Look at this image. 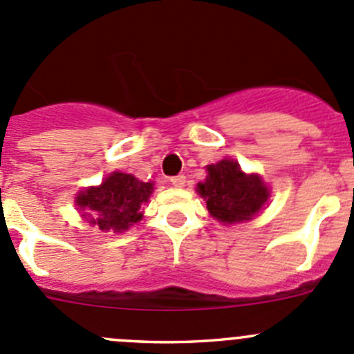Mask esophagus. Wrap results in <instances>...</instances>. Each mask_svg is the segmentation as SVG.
<instances>
[{
    "mask_svg": "<svg viewBox=\"0 0 354 354\" xmlns=\"http://www.w3.org/2000/svg\"><path fill=\"white\" fill-rule=\"evenodd\" d=\"M185 181H187V178H185L183 174H178V176L171 178V185H173V187H176V188H183Z\"/></svg>",
    "mask_w": 354,
    "mask_h": 354,
    "instance_id": "obj_1",
    "label": "esophagus"
}]
</instances>
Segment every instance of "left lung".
I'll use <instances>...</instances> for the list:
<instances>
[{
    "mask_svg": "<svg viewBox=\"0 0 354 354\" xmlns=\"http://www.w3.org/2000/svg\"><path fill=\"white\" fill-rule=\"evenodd\" d=\"M214 219L238 224L253 219L269 200V188L259 174H246L233 159L207 166V178L197 185Z\"/></svg>",
    "mask_w": 354,
    "mask_h": 354,
    "instance_id": "obj_1",
    "label": "left lung"
}]
</instances>
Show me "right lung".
<instances>
[{
  "label": "right lung",
  "instance_id": "add662e5",
  "mask_svg": "<svg viewBox=\"0 0 354 354\" xmlns=\"http://www.w3.org/2000/svg\"><path fill=\"white\" fill-rule=\"evenodd\" d=\"M154 183H144L133 174L111 173L99 187L80 192L75 203L88 224L106 233H123L142 219V205L149 202Z\"/></svg>",
  "mask_w": 354,
  "mask_h": 354
}]
</instances>
